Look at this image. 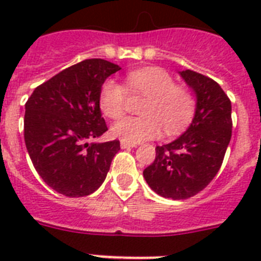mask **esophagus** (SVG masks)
<instances>
[{
	"label": "esophagus",
	"instance_id": "1",
	"mask_svg": "<svg viewBox=\"0 0 261 261\" xmlns=\"http://www.w3.org/2000/svg\"><path fill=\"white\" fill-rule=\"evenodd\" d=\"M135 146H137L135 143L126 142V141H120V147H122V149H131V147H135Z\"/></svg>",
	"mask_w": 261,
	"mask_h": 261
}]
</instances>
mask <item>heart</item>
<instances>
[{"label":"heart","mask_w":261,"mask_h":261,"mask_svg":"<svg viewBox=\"0 0 261 261\" xmlns=\"http://www.w3.org/2000/svg\"><path fill=\"white\" fill-rule=\"evenodd\" d=\"M127 87L135 96H145L142 118H127L112 126L116 138L130 143L157 138L163 133L180 134L195 115L196 101L190 89L174 84L172 75L160 67H145L127 74ZM128 91L123 84L107 80L100 92V108L111 119L126 114Z\"/></svg>","instance_id":"1"}]
</instances>
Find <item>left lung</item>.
Masks as SVG:
<instances>
[{"label": "left lung", "instance_id": "8db88e82", "mask_svg": "<svg viewBox=\"0 0 261 261\" xmlns=\"http://www.w3.org/2000/svg\"><path fill=\"white\" fill-rule=\"evenodd\" d=\"M180 75L196 96L192 123L173 142L155 147L143 177L155 194L180 200L204 190L222 165L231 138V102L214 80L192 70Z\"/></svg>", "mask_w": 261, "mask_h": 261}]
</instances>
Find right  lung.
<instances>
[{
  "label": "right lung",
  "mask_w": 261,
  "mask_h": 261,
  "mask_svg": "<svg viewBox=\"0 0 261 261\" xmlns=\"http://www.w3.org/2000/svg\"><path fill=\"white\" fill-rule=\"evenodd\" d=\"M119 70L106 59H85L35 88L25 102L27 150L39 176L59 194L80 198L94 192L120 150L116 139L89 142L108 130L100 92Z\"/></svg>",
  "instance_id": "right-lung-1"
}]
</instances>
